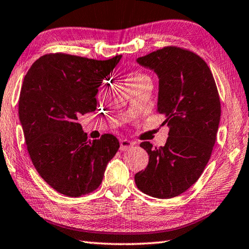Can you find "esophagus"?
Listing matches in <instances>:
<instances>
[{"instance_id": "1", "label": "esophagus", "mask_w": 249, "mask_h": 249, "mask_svg": "<svg viewBox=\"0 0 249 249\" xmlns=\"http://www.w3.org/2000/svg\"><path fill=\"white\" fill-rule=\"evenodd\" d=\"M134 145H135L134 142L130 140H127V139H122L120 141V150L121 151H127L130 149V147H133Z\"/></svg>"}]
</instances>
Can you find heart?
I'll list each match as a JSON object with an SVG mask.
<instances>
[{"label":"heart","mask_w":249,"mask_h":249,"mask_svg":"<svg viewBox=\"0 0 249 249\" xmlns=\"http://www.w3.org/2000/svg\"><path fill=\"white\" fill-rule=\"evenodd\" d=\"M144 78H147L145 75H143V73H140V72H137V73H131V75H129L127 77V79H126V83H131V82H136V81H139L141 80V79H144Z\"/></svg>","instance_id":"1"}]
</instances>
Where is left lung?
<instances>
[{"mask_svg":"<svg viewBox=\"0 0 249 249\" xmlns=\"http://www.w3.org/2000/svg\"><path fill=\"white\" fill-rule=\"evenodd\" d=\"M137 63L158 77L157 112L170 130L163 146L140 144L150 157L135 182L152 197L173 198L197 182L209 162L220 121L218 91L208 64L192 51L165 47Z\"/></svg>","mask_w":249,"mask_h":249,"instance_id":"left-lung-1","label":"left lung"}]
</instances>
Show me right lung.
Listing matches in <instances>:
<instances>
[{
    "label": "right lung",
    "mask_w": 249,
    "mask_h": 249,
    "mask_svg": "<svg viewBox=\"0 0 249 249\" xmlns=\"http://www.w3.org/2000/svg\"><path fill=\"white\" fill-rule=\"evenodd\" d=\"M122 55L97 61L46 54L31 66L21 88L19 119L39 176L68 197L94 192L120 147L113 135L88 140L78 118L96 110V94Z\"/></svg>",
    "instance_id": "right-lung-1"
}]
</instances>
